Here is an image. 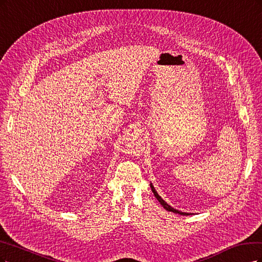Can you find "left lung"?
Returning a JSON list of instances; mask_svg holds the SVG:
<instances>
[{"label": "left lung", "instance_id": "obj_1", "mask_svg": "<svg viewBox=\"0 0 262 262\" xmlns=\"http://www.w3.org/2000/svg\"><path fill=\"white\" fill-rule=\"evenodd\" d=\"M150 187H151V190H152V192H154V195H155V197L158 199V201L160 202V204L162 205V207L165 209V210H167V211H171V212H174V213H179V214H183V215H188L189 213H187V212H182V211H179V210H176V209H174L173 207H171L170 205L168 204H166V202L159 196V193L157 192V190H156V188L154 187V185H152V183H150Z\"/></svg>", "mask_w": 262, "mask_h": 262}]
</instances>
